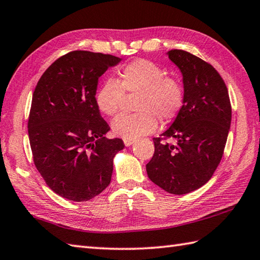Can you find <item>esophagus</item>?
<instances>
[{
    "label": "esophagus",
    "instance_id": "obj_1",
    "mask_svg": "<svg viewBox=\"0 0 260 260\" xmlns=\"http://www.w3.org/2000/svg\"><path fill=\"white\" fill-rule=\"evenodd\" d=\"M135 140H129V139H124V144L125 146H131L132 144H134Z\"/></svg>",
    "mask_w": 260,
    "mask_h": 260
}]
</instances>
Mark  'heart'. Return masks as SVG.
Returning <instances> with one entry per match:
<instances>
[{
	"label": "heart",
	"instance_id": "heart-1",
	"mask_svg": "<svg viewBox=\"0 0 260 260\" xmlns=\"http://www.w3.org/2000/svg\"><path fill=\"white\" fill-rule=\"evenodd\" d=\"M165 70L146 59H137L121 68L117 80L106 79L95 95L98 110L114 116L123 106L125 92L139 96L135 104L137 114L119 115L113 120V132L123 139L136 140L153 133L158 119L170 123L178 117L184 103V88Z\"/></svg>",
	"mask_w": 260,
	"mask_h": 260
}]
</instances>
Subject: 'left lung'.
<instances>
[{
	"mask_svg": "<svg viewBox=\"0 0 260 260\" xmlns=\"http://www.w3.org/2000/svg\"><path fill=\"white\" fill-rule=\"evenodd\" d=\"M169 58L183 75L184 103L146 164L150 180L172 194H186L212 178L221 161L231 123V104L222 77L209 62L172 49ZM174 138L172 146L165 142Z\"/></svg>",
	"mask_w": 260,
	"mask_h": 260,
	"instance_id": "8db88e82",
	"label": "left lung"
}]
</instances>
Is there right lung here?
<instances>
[{
  "label": "right lung",
  "mask_w": 260,
  "mask_h": 260,
  "mask_svg": "<svg viewBox=\"0 0 260 260\" xmlns=\"http://www.w3.org/2000/svg\"><path fill=\"white\" fill-rule=\"evenodd\" d=\"M120 59L76 50L57 59L39 79L27 120L33 162L58 196L82 202L110 183L113 158L123 150L96 103L98 78Z\"/></svg>",
  "instance_id": "add662e5"
}]
</instances>
